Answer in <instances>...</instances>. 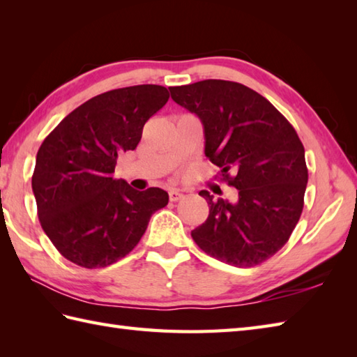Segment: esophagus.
<instances>
[{
  "label": "esophagus",
  "mask_w": 357,
  "mask_h": 357,
  "mask_svg": "<svg viewBox=\"0 0 357 357\" xmlns=\"http://www.w3.org/2000/svg\"><path fill=\"white\" fill-rule=\"evenodd\" d=\"M169 198H170L172 202H176V201H179V199H183L184 195L181 193V192L178 190V188H170V190H169Z\"/></svg>",
  "instance_id": "1"
}]
</instances>
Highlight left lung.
<instances>
[{
    "label": "left lung",
    "mask_w": 357,
    "mask_h": 357,
    "mask_svg": "<svg viewBox=\"0 0 357 357\" xmlns=\"http://www.w3.org/2000/svg\"><path fill=\"white\" fill-rule=\"evenodd\" d=\"M169 90L174 102L201 119L206 156L238 188L234 202L199 192L210 213L192 231L193 241L233 267L270 259L304 208L308 170L298 133L268 100L239 82L204 79Z\"/></svg>",
    "instance_id": "left-lung-1"
}]
</instances>
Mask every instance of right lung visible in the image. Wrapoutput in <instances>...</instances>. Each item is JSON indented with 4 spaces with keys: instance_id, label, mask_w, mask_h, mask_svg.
Segmentation results:
<instances>
[{
    "instance_id": "1",
    "label": "right lung",
    "mask_w": 357,
    "mask_h": 357,
    "mask_svg": "<svg viewBox=\"0 0 357 357\" xmlns=\"http://www.w3.org/2000/svg\"><path fill=\"white\" fill-rule=\"evenodd\" d=\"M156 84L115 89L69 113L36 153L32 190L38 218L66 259L101 268L127 256L169 193L138 192L115 179L118 156L135 150L142 127L169 101Z\"/></svg>"
}]
</instances>
